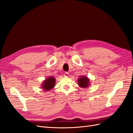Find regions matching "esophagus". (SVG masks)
Segmentation results:
<instances>
[{"label": "esophagus", "instance_id": "34e87169", "mask_svg": "<svg viewBox=\"0 0 133 133\" xmlns=\"http://www.w3.org/2000/svg\"><path fill=\"white\" fill-rule=\"evenodd\" d=\"M69 73H68V72H65V73L64 74V76H66V77H67V76H69Z\"/></svg>", "mask_w": 133, "mask_h": 133}]
</instances>
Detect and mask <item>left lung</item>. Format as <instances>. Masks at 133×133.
<instances>
[{
	"instance_id": "obj_1",
	"label": "left lung",
	"mask_w": 133,
	"mask_h": 133,
	"mask_svg": "<svg viewBox=\"0 0 133 133\" xmlns=\"http://www.w3.org/2000/svg\"><path fill=\"white\" fill-rule=\"evenodd\" d=\"M78 84L80 87L87 88L90 84V80L86 76H81L78 79Z\"/></svg>"
}]
</instances>
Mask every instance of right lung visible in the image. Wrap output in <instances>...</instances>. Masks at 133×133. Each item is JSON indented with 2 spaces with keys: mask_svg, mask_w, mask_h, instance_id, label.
Returning a JSON list of instances; mask_svg holds the SVG:
<instances>
[{
  "mask_svg": "<svg viewBox=\"0 0 133 133\" xmlns=\"http://www.w3.org/2000/svg\"><path fill=\"white\" fill-rule=\"evenodd\" d=\"M55 85V79L54 76H49L44 80L42 85V88L45 91H49Z\"/></svg>",
  "mask_w": 133,
  "mask_h": 133,
  "instance_id": "right-lung-1",
  "label": "right lung"
}]
</instances>
